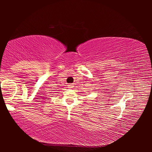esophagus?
Instances as JSON below:
<instances>
[{"label":"esophagus","mask_w":152,"mask_h":152,"mask_svg":"<svg viewBox=\"0 0 152 152\" xmlns=\"http://www.w3.org/2000/svg\"><path fill=\"white\" fill-rule=\"evenodd\" d=\"M68 87H69V88H72L74 87V84L73 83H69V84H68Z\"/></svg>","instance_id":"34e87169"}]
</instances>
